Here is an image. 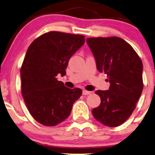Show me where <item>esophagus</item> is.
Returning <instances> with one entry per match:
<instances>
[{
    "label": "esophagus",
    "instance_id": "obj_1",
    "mask_svg": "<svg viewBox=\"0 0 155 155\" xmlns=\"http://www.w3.org/2000/svg\"><path fill=\"white\" fill-rule=\"evenodd\" d=\"M92 92L91 91H86V90H84L83 91H82V94L83 95H88V94H91Z\"/></svg>",
    "mask_w": 155,
    "mask_h": 155
}]
</instances>
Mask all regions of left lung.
I'll use <instances>...</instances> for the list:
<instances>
[{"mask_svg":"<svg viewBox=\"0 0 155 155\" xmlns=\"http://www.w3.org/2000/svg\"><path fill=\"white\" fill-rule=\"evenodd\" d=\"M97 69L107 75L109 90H98L101 102L92 109L97 121L118 127L131 115L143 89V62L135 50L118 37H91L86 40Z\"/></svg>","mask_w":155,"mask_h":155,"instance_id":"left-lung-1","label":"left lung"}]
</instances>
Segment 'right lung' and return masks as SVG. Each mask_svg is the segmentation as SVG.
Returning <instances> with one entry per match:
<instances>
[{"label": "right lung", "instance_id": "1", "mask_svg": "<svg viewBox=\"0 0 155 155\" xmlns=\"http://www.w3.org/2000/svg\"><path fill=\"white\" fill-rule=\"evenodd\" d=\"M85 43L83 35L50 31L29 46L21 68V94L40 124L55 126L68 118L80 88L65 87L56 76L66 74L69 60Z\"/></svg>", "mask_w": 155, "mask_h": 155}]
</instances>
